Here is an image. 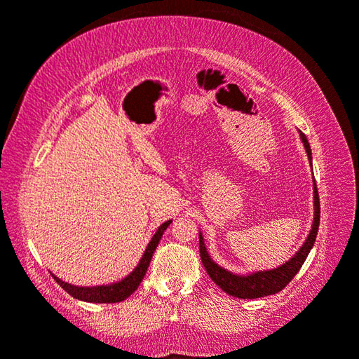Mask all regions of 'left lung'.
I'll return each instance as SVG.
<instances>
[{
  "label": "left lung",
  "instance_id": "1",
  "mask_svg": "<svg viewBox=\"0 0 359 359\" xmlns=\"http://www.w3.org/2000/svg\"><path fill=\"white\" fill-rule=\"evenodd\" d=\"M300 140L303 142V146L306 149L308 154V161L311 162V147L310 142H308L306 136L300 131ZM314 189V218H313V226L310 234H308L306 241L303 242V245L300 247V250L295 253L294 257L290 258L289 262H285L280 266L274 268V269H266V271H255L252 274H234L224 269L222 266H218L215 263L208 252L205 249V244H203V237L202 233H198V250H201V258L203 266H205V271L210 276V279L213 280L218 287H222L226 294L237 297V299H260V297H266V295H273L278 294V292L283 290L285 285H287L294 276L300 271L302 264L305 263L308 253L313 249L314 241H316V234H318V228H319V218H321V210H319V194H318V187H316V181L313 184Z\"/></svg>",
  "mask_w": 359,
  "mask_h": 359
}]
</instances>
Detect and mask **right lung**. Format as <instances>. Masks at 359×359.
<instances>
[{
    "mask_svg": "<svg viewBox=\"0 0 359 359\" xmlns=\"http://www.w3.org/2000/svg\"><path fill=\"white\" fill-rule=\"evenodd\" d=\"M172 219L165 222L163 224L158 226V229L156 231V234L152 236L151 242H149L146 247V252L142 258L137 263V266L131 271L126 278H123L122 280L114 284H106V285H93V287H80V285H72L69 283H64L62 279H59L54 276L56 283L62 287L67 294H70L74 299H79L81 302H91V303H117L122 302L125 299L133 294V292L140 287L142 278L149 268V263H151V258L156 252L158 242L162 239L163 231L168 228Z\"/></svg>",
    "mask_w": 359,
    "mask_h": 359,
    "instance_id": "obj_1",
    "label": "right lung"
}]
</instances>
